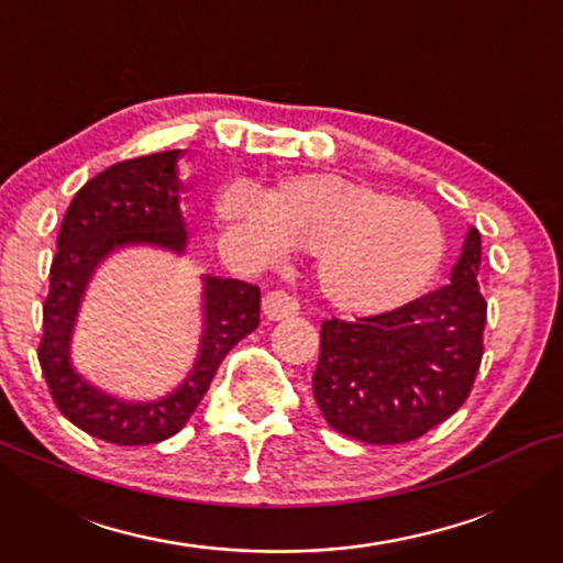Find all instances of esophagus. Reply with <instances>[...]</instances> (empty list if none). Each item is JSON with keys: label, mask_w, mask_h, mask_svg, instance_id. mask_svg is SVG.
I'll use <instances>...</instances> for the list:
<instances>
[{"label": "esophagus", "mask_w": 563, "mask_h": 563, "mask_svg": "<svg viewBox=\"0 0 563 563\" xmlns=\"http://www.w3.org/2000/svg\"><path fill=\"white\" fill-rule=\"evenodd\" d=\"M299 312V302L287 291L274 289L264 297V314L268 320H287Z\"/></svg>", "instance_id": "obj_1"}]
</instances>
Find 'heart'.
Returning a JSON list of instances; mask_svg holds the SVG:
<instances>
[{"label": "heart", "mask_w": 563, "mask_h": 563, "mask_svg": "<svg viewBox=\"0 0 563 563\" xmlns=\"http://www.w3.org/2000/svg\"><path fill=\"white\" fill-rule=\"evenodd\" d=\"M218 218L264 256H314V282L338 310L382 314L420 297L441 268L445 233L428 207L338 174L284 176L258 195L230 184Z\"/></svg>", "instance_id": "obj_1"}]
</instances>
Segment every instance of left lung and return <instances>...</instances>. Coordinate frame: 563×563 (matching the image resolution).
<instances>
[{
  "label": "left lung",
  "instance_id": "left-lung-1",
  "mask_svg": "<svg viewBox=\"0 0 563 563\" xmlns=\"http://www.w3.org/2000/svg\"><path fill=\"white\" fill-rule=\"evenodd\" d=\"M479 264L472 228L445 287L391 312L322 322L312 391L330 428L372 445L410 443L466 402L487 325Z\"/></svg>",
  "mask_w": 563,
  "mask_h": 563
}]
</instances>
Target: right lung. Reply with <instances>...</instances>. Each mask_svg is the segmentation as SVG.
<instances>
[{
	"label": "right lung",
	"instance_id": "add662e5",
	"mask_svg": "<svg viewBox=\"0 0 563 563\" xmlns=\"http://www.w3.org/2000/svg\"><path fill=\"white\" fill-rule=\"evenodd\" d=\"M181 156L184 151H164L104 168L76 191L58 230L37 361L64 418L84 433L114 445L161 443L179 433L202 402L228 351L261 322L256 284L205 276V335L199 358L187 382L156 402H122L104 395L84 382L68 361V341L84 287L107 253L128 243H151L176 253L187 245L179 207Z\"/></svg>",
	"mask_w": 563,
	"mask_h": 563
}]
</instances>
